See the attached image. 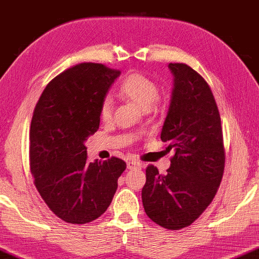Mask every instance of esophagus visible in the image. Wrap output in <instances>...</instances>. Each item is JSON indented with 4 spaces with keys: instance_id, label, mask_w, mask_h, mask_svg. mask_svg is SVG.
Here are the masks:
<instances>
[{
    "instance_id": "34e87169",
    "label": "esophagus",
    "mask_w": 259,
    "mask_h": 259,
    "mask_svg": "<svg viewBox=\"0 0 259 259\" xmlns=\"http://www.w3.org/2000/svg\"><path fill=\"white\" fill-rule=\"evenodd\" d=\"M141 166H142L141 163H138L136 161H129L126 163V167H128V169H137V167H141Z\"/></svg>"
}]
</instances>
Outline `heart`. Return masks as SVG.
<instances>
[{"label":"heart","instance_id":"heart-1","mask_svg":"<svg viewBox=\"0 0 259 259\" xmlns=\"http://www.w3.org/2000/svg\"><path fill=\"white\" fill-rule=\"evenodd\" d=\"M118 94L122 97L136 102L143 108H149L158 98L159 89L157 83L149 76L134 72L123 79L118 87ZM112 114V104L108 97L102 100L98 109V115L102 121L110 119Z\"/></svg>","mask_w":259,"mask_h":259}]
</instances>
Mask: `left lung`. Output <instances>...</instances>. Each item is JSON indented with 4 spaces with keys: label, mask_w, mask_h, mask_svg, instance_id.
I'll return each mask as SVG.
<instances>
[{
    "label": "left lung",
    "mask_w": 259,
    "mask_h": 259,
    "mask_svg": "<svg viewBox=\"0 0 259 259\" xmlns=\"http://www.w3.org/2000/svg\"><path fill=\"white\" fill-rule=\"evenodd\" d=\"M169 68L175 84L161 140L175 155L165 175L147 166L142 202L152 222L181 230L212 202L223 177L225 150L220 111L207 82L185 63Z\"/></svg>",
    "instance_id": "1"
}]
</instances>
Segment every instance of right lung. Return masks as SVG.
<instances>
[{"mask_svg":"<svg viewBox=\"0 0 259 259\" xmlns=\"http://www.w3.org/2000/svg\"><path fill=\"white\" fill-rule=\"evenodd\" d=\"M121 71L79 63L54 77L32 114L29 162L34 184L58 218L85 224L103 214L125 170L121 158L89 162L84 142L100 126V104Z\"/></svg>","mask_w":259,"mask_h":259,"instance_id":"1","label":"right lung"}]
</instances>
